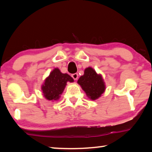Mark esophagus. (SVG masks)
Instances as JSON below:
<instances>
[{
    "mask_svg": "<svg viewBox=\"0 0 152 152\" xmlns=\"http://www.w3.org/2000/svg\"><path fill=\"white\" fill-rule=\"evenodd\" d=\"M72 77L74 80H76L78 79V73L73 74H72Z\"/></svg>",
    "mask_w": 152,
    "mask_h": 152,
    "instance_id": "34e87169",
    "label": "esophagus"
}]
</instances>
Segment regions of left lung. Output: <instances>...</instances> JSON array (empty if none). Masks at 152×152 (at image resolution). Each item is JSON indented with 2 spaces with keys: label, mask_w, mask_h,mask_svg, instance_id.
<instances>
[{
  "label": "left lung",
  "mask_w": 152,
  "mask_h": 152,
  "mask_svg": "<svg viewBox=\"0 0 152 152\" xmlns=\"http://www.w3.org/2000/svg\"><path fill=\"white\" fill-rule=\"evenodd\" d=\"M78 83L91 100L99 99L105 91V84L102 76L98 74L91 67L84 70V75L80 77Z\"/></svg>",
  "instance_id": "left-lung-1"
}]
</instances>
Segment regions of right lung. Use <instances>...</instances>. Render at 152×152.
Wrapping results in <instances>:
<instances>
[{
	"label": "right lung",
	"instance_id": "obj_1",
	"mask_svg": "<svg viewBox=\"0 0 152 152\" xmlns=\"http://www.w3.org/2000/svg\"><path fill=\"white\" fill-rule=\"evenodd\" d=\"M68 82H73L74 79L68 74L61 73L58 68L53 69L42 86L43 96L49 101H57Z\"/></svg>",
	"mask_w": 152,
	"mask_h": 152
}]
</instances>
